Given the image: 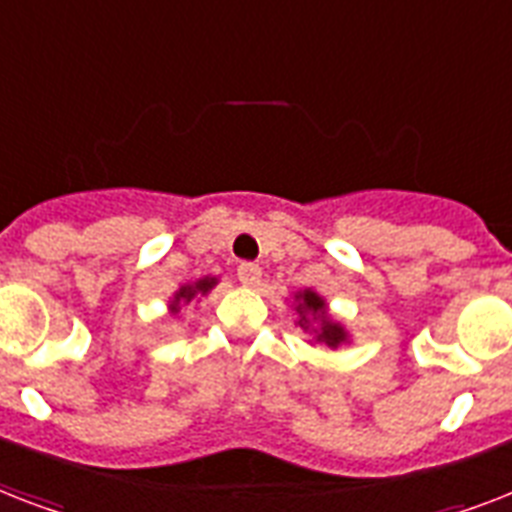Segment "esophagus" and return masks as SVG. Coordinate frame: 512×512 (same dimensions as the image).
Wrapping results in <instances>:
<instances>
[{"instance_id": "obj_1", "label": "esophagus", "mask_w": 512, "mask_h": 512, "mask_svg": "<svg viewBox=\"0 0 512 512\" xmlns=\"http://www.w3.org/2000/svg\"><path fill=\"white\" fill-rule=\"evenodd\" d=\"M236 276H239V281L244 284V287H257V284H260V279H263V268L255 263H241L239 271H236Z\"/></svg>"}]
</instances>
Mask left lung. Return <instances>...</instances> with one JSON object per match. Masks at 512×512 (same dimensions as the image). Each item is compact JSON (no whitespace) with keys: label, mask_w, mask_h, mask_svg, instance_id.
Masks as SVG:
<instances>
[{"label":"left lung","mask_w":512,"mask_h":512,"mask_svg":"<svg viewBox=\"0 0 512 512\" xmlns=\"http://www.w3.org/2000/svg\"><path fill=\"white\" fill-rule=\"evenodd\" d=\"M295 311H297V327L303 332H311L313 342H321L327 348H340L348 342V332L340 321H335L327 313V300L313 292V289H303L295 295Z\"/></svg>","instance_id":"left-lung-1"}]
</instances>
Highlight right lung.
Here are the masks:
<instances>
[{"label":"right lung","instance_id":"obj_1","mask_svg":"<svg viewBox=\"0 0 512 512\" xmlns=\"http://www.w3.org/2000/svg\"><path fill=\"white\" fill-rule=\"evenodd\" d=\"M215 284H217L215 276H204V279L193 281V284H183V287L175 292V297L170 300V311L177 313L180 311V305H188L191 300H196V297H204L209 289L215 287Z\"/></svg>","mask_w":512,"mask_h":512}]
</instances>
